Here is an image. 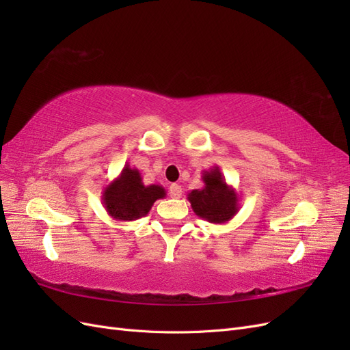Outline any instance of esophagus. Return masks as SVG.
<instances>
[{"label":"esophagus","instance_id":"esophagus-1","mask_svg":"<svg viewBox=\"0 0 350 350\" xmlns=\"http://www.w3.org/2000/svg\"><path fill=\"white\" fill-rule=\"evenodd\" d=\"M169 196H171L172 198H179L183 196V188L181 185L178 184H172L171 187H169Z\"/></svg>","mask_w":350,"mask_h":350}]
</instances>
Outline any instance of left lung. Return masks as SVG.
Listing matches in <instances>:
<instances>
[{"mask_svg": "<svg viewBox=\"0 0 350 350\" xmlns=\"http://www.w3.org/2000/svg\"><path fill=\"white\" fill-rule=\"evenodd\" d=\"M204 187L187 194L194 213L210 224H228L239 210V198L235 188L226 183L219 166H211L201 174Z\"/></svg>", "mask_w": 350, "mask_h": 350, "instance_id": "1", "label": "left lung"}]
</instances>
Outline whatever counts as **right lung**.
Masks as SVG:
<instances>
[{
    "label": "right lung",
    "mask_w": 350,
    "mask_h": 350,
    "mask_svg": "<svg viewBox=\"0 0 350 350\" xmlns=\"http://www.w3.org/2000/svg\"><path fill=\"white\" fill-rule=\"evenodd\" d=\"M165 197L162 185H144L139 169L126 163L121 174L103 188L102 204L112 219L133 221L146 216L154 201Z\"/></svg>",
    "instance_id": "add662e5"
}]
</instances>
